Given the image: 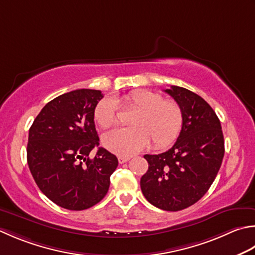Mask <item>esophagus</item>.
Segmentation results:
<instances>
[{"mask_svg": "<svg viewBox=\"0 0 255 255\" xmlns=\"http://www.w3.org/2000/svg\"><path fill=\"white\" fill-rule=\"evenodd\" d=\"M128 160H130V157H129V156H119L118 157L119 163H125V162H127Z\"/></svg>", "mask_w": 255, "mask_h": 255, "instance_id": "1", "label": "esophagus"}]
</instances>
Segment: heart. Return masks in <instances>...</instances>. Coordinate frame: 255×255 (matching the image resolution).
<instances>
[{
	"instance_id": "1",
	"label": "heart",
	"mask_w": 255,
	"mask_h": 255,
	"mask_svg": "<svg viewBox=\"0 0 255 255\" xmlns=\"http://www.w3.org/2000/svg\"><path fill=\"white\" fill-rule=\"evenodd\" d=\"M134 111L129 124L132 127L116 129L103 137L109 151L128 156L136 153L151 141L154 149H164L177 140L183 127V112L177 102L149 91H134L119 99ZM117 103L105 98L95 108V121L104 129L117 123Z\"/></svg>"
}]
</instances>
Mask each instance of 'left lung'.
Wrapping results in <instances>:
<instances>
[{
  "label": "left lung",
  "mask_w": 255,
  "mask_h": 255,
  "mask_svg": "<svg viewBox=\"0 0 255 255\" xmlns=\"http://www.w3.org/2000/svg\"><path fill=\"white\" fill-rule=\"evenodd\" d=\"M167 94L180 105L183 127L168 151L144 154L148 171L140 179L144 198L166 211L192 206L207 193L224 156V139L218 116L202 97L171 86Z\"/></svg>",
  "instance_id": "obj_1"
}]
</instances>
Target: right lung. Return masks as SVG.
<instances>
[{"label":"right lung","instance_id":"obj_1","mask_svg":"<svg viewBox=\"0 0 255 255\" xmlns=\"http://www.w3.org/2000/svg\"><path fill=\"white\" fill-rule=\"evenodd\" d=\"M101 91L76 89L47 103L28 132L27 163L45 196L68 210H85L106 196L117 157L98 147L94 113Z\"/></svg>","mask_w":255,"mask_h":255}]
</instances>
